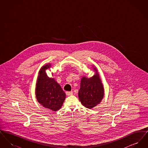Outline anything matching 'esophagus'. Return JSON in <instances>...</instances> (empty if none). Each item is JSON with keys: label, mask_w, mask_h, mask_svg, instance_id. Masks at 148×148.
<instances>
[{"label": "esophagus", "mask_w": 148, "mask_h": 148, "mask_svg": "<svg viewBox=\"0 0 148 148\" xmlns=\"http://www.w3.org/2000/svg\"><path fill=\"white\" fill-rule=\"evenodd\" d=\"M73 94V92H66V95L67 96H70V95H72Z\"/></svg>", "instance_id": "esophagus-1"}]
</instances>
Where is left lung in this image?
<instances>
[{
  "instance_id": "8db88e82",
  "label": "left lung",
  "mask_w": 148,
  "mask_h": 148,
  "mask_svg": "<svg viewBox=\"0 0 148 148\" xmlns=\"http://www.w3.org/2000/svg\"><path fill=\"white\" fill-rule=\"evenodd\" d=\"M95 71H97L96 69ZM104 94L103 86L97 72L95 75L90 78L82 77L78 97L83 106L92 109L101 102Z\"/></svg>"
}]
</instances>
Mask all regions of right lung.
I'll list each match as a JSON object with an SVG mask.
<instances>
[{"instance_id":"1","label":"right lung","mask_w":148,"mask_h":148,"mask_svg":"<svg viewBox=\"0 0 148 148\" xmlns=\"http://www.w3.org/2000/svg\"><path fill=\"white\" fill-rule=\"evenodd\" d=\"M49 68L50 64H47L39 71L35 94L38 101L41 105L56 112L61 108L66 95L54 79L47 76L45 71Z\"/></svg>"}]
</instances>
